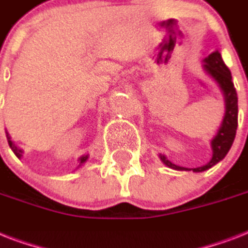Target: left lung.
<instances>
[{
  "instance_id": "obj_1",
  "label": "left lung",
  "mask_w": 248,
  "mask_h": 248,
  "mask_svg": "<svg viewBox=\"0 0 248 248\" xmlns=\"http://www.w3.org/2000/svg\"><path fill=\"white\" fill-rule=\"evenodd\" d=\"M203 68L216 82L219 83L220 89L223 91L224 101H225V114H224L221 126L217 130V134L212 139V158L211 161L206 165L196 167V169H186L181 167L175 163H172L170 159H167L165 155L159 153V158L165 163L167 167L179 171H190L193 172H202L206 170L211 169L212 166L220 162L221 159L228 155V152L231 149L232 144L234 141L235 131L238 126V97H237V91H235L234 83L232 81V75L229 68L225 65L221 54L217 50L203 59Z\"/></svg>"
}]
</instances>
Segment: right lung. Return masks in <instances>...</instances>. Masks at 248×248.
<instances>
[{
    "label": "right lung",
    "instance_id": "add662e5",
    "mask_svg": "<svg viewBox=\"0 0 248 248\" xmlns=\"http://www.w3.org/2000/svg\"><path fill=\"white\" fill-rule=\"evenodd\" d=\"M6 138H7V141H9V145H10V148H11V151L14 152V155H16L17 158H21V155H23V151H21L20 148L17 147L16 144L14 143L13 140H11V136H10V134L7 131H6ZM87 158H89V155H83L82 157H79V165L77 166V169H78V167H81V166L83 165V163L86 162V161H87Z\"/></svg>",
    "mask_w": 248,
    "mask_h": 248
}]
</instances>
